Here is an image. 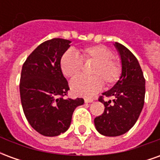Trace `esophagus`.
<instances>
[{"mask_svg": "<svg viewBox=\"0 0 160 160\" xmlns=\"http://www.w3.org/2000/svg\"><path fill=\"white\" fill-rule=\"evenodd\" d=\"M93 101V99L92 98H85V103H92Z\"/></svg>", "mask_w": 160, "mask_h": 160, "instance_id": "34e87169", "label": "esophagus"}]
</instances>
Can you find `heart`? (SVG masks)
<instances>
[{
  "label": "heart",
  "mask_w": 160,
  "mask_h": 160,
  "mask_svg": "<svg viewBox=\"0 0 160 160\" xmlns=\"http://www.w3.org/2000/svg\"><path fill=\"white\" fill-rule=\"evenodd\" d=\"M106 46L92 45L78 52L67 50L60 59V68L67 78L77 76L82 70V62H93L91 68L92 76H78L70 82V89L74 95L90 98L102 89L103 81L112 86L120 79L122 66Z\"/></svg>",
  "instance_id": "b5f03b06"
}]
</instances>
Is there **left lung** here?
Wrapping results in <instances>:
<instances>
[{
  "mask_svg": "<svg viewBox=\"0 0 160 160\" xmlns=\"http://www.w3.org/2000/svg\"><path fill=\"white\" fill-rule=\"evenodd\" d=\"M115 46L120 55L122 74L111 90L103 93L113 97L108 102L98 101L104 105L103 114L94 119L96 129L105 136H118L125 134L139 118L145 99V79L136 57L130 50L119 42Z\"/></svg>",
  "mask_w": 160,
  "mask_h": 160,
  "instance_id": "1",
  "label": "left lung"
}]
</instances>
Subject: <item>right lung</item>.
I'll return each mask as SVG.
<instances>
[{"label":"right lung","instance_id":"right-lung-1","mask_svg":"<svg viewBox=\"0 0 160 160\" xmlns=\"http://www.w3.org/2000/svg\"><path fill=\"white\" fill-rule=\"evenodd\" d=\"M71 41L53 38L37 47L23 64L19 92L23 111L30 125L44 136L66 132L75 108L83 98H63L69 90L60 68V59Z\"/></svg>","mask_w":160,"mask_h":160}]
</instances>
